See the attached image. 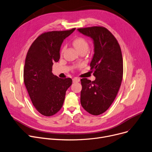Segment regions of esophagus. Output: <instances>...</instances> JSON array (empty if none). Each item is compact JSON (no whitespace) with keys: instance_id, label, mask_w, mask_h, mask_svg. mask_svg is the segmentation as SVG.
Masks as SVG:
<instances>
[{"instance_id":"obj_1","label":"esophagus","mask_w":152,"mask_h":152,"mask_svg":"<svg viewBox=\"0 0 152 152\" xmlns=\"http://www.w3.org/2000/svg\"><path fill=\"white\" fill-rule=\"evenodd\" d=\"M72 80H73V82H80V79L78 77H75L72 79Z\"/></svg>"}]
</instances>
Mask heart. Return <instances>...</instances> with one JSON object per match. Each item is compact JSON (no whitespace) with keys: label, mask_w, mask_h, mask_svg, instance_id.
<instances>
[{"label":"heart","mask_w":152,"mask_h":152,"mask_svg":"<svg viewBox=\"0 0 152 152\" xmlns=\"http://www.w3.org/2000/svg\"><path fill=\"white\" fill-rule=\"evenodd\" d=\"M73 45L78 51L83 48L88 49V48L87 41L83 37H77L73 41Z\"/></svg>","instance_id":"heart-1"}]
</instances>
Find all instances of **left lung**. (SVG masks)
<instances>
[{
  "mask_svg": "<svg viewBox=\"0 0 152 152\" xmlns=\"http://www.w3.org/2000/svg\"><path fill=\"white\" fill-rule=\"evenodd\" d=\"M77 30L93 40L94 53L90 67L96 77L92 82L81 79L80 102L86 112L99 115L109 108L121 86L123 74L121 50L113 35L104 27Z\"/></svg>",
  "mask_w": 152,
  "mask_h": 152,
  "instance_id": "8db88e82",
  "label": "left lung"
}]
</instances>
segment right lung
<instances>
[{
	"mask_svg": "<svg viewBox=\"0 0 152 152\" xmlns=\"http://www.w3.org/2000/svg\"><path fill=\"white\" fill-rule=\"evenodd\" d=\"M75 30L43 33L32 43L27 53L24 82L35 108L44 116L50 117L59 111L66 92L72 83L70 78H60L53 74L52 66L60 58L64 40Z\"/></svg>",
	"mask_w": 152,
	"mask_h": 152,
	"instance_id": "1",
	"label": "right lung"
}]
</instances>
